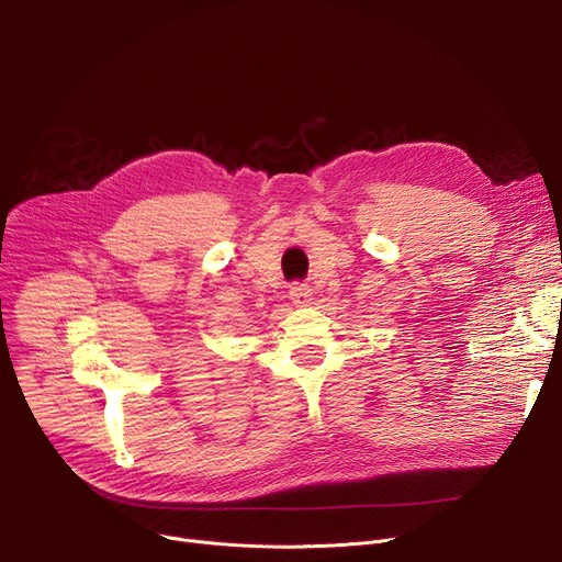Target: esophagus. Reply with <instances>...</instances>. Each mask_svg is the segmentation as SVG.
Instances as JSON below:
<instances>
[{
	"label": "esophagus",
	"mask_w": 562,
	"mask_h": 562,
	"mask_svg": "<svg viewBox=\"0 0 562 562\" xmlns=\"http://www.w3.org/2000/svg\"><path fill=\"white\" fill-rule=\"evenodd\" d=\"M289 299L293 301V305L305 307L312 301V289L307 284H303V282H293L289 286Z\"/></svg>",
	"instance_id": "esophagus-1"
}]
</instances>
